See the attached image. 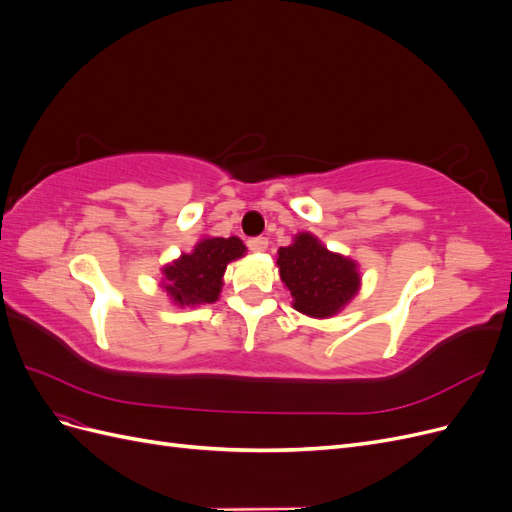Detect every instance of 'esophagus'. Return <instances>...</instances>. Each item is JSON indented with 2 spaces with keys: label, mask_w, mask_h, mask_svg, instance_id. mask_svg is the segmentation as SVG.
<instances>
[{
  "label": "esophagus",
  "mask_w": 512,
  "mask_h": 512,
  "mask_svg": "<svg viewBox=\"0 0 512 512\" xmlns=\"http://www.w3.org/2000/svg\"><path fill=\"white\" fill-rule=\"evenodd\" d=\"M247 247H250L252 252H265L269 247V239L267 237H256L247 241Z\"/></svg>",
  "instance_id": "obj_1"
}]
</instances>
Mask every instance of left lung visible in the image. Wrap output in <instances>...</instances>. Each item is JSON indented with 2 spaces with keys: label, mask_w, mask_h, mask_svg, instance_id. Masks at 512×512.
<instances>
[{
  "label": "left lung",
  "mask_w": 512,
  "mask_h": 512,
  "mask_svg": "<svg viewBox=\"0 0 512 512\" xmlns=\"http://www.w3.org/2000/svg\"><path fill=\"white\" fill-rule=\"evenodd\" d=\"M277 267L292 307L309 318H333L361 290L359 262L327 250L312 232H299L277 250Z\"/></svg>",
  "instance_id": "1"
}]
</instances>
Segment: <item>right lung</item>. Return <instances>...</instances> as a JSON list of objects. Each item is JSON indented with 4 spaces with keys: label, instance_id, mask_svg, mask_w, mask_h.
I'll list each match as a JSON object with an SVG mask.
<instances>
[{
    "label": "right lung",
    "instance_id": "add662e5",
    "mask_svg": "<svg viewBox=\"0 0 512 512\" xmlns=\"http://www.w3.org/2000/svg\"><path fill=\"white\" fill-rule=\"evenodd\" d=\"M247 252L239 237H203L194 250L168 262L162 271L160 288L179 307H198L220 299L228 262Z\"/></svg>",
    "mask_w": 512,
    "mask_h": 512
}]
</instances>
